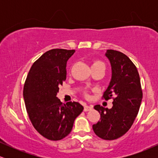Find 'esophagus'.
<instances>
[{
	"label": "esophagus",
	"mask_w": 158,
	"mask_h": 158,
	"mask_svg": "<svg viewBox=\"0 0 158 158\" xmlns=\"http://www.w3.org/2000/svg\"><path fill=\"white\" fill-rule=\"evenodd\" d=\"M93 109V106H84V111H89V110Z\"/></svg>",
	"instance_id": "obj_1"
}]
</instances>
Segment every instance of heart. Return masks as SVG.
I'll list each match as a JSON object with an SVG mask.
<instances>
[{
  "instance_id": "heart-1",
  "label": "heart",
  "mask_w": 158,
  "mask_h": 158,
  "mask_svg": "<svg viewBox=\"0 0 158 158\" xmlns=\"http://www.w3.org/2000/svg\"><path fill=\"white\" fill-rule=\"evenodd\" d=\"M99 64H102V65H104V64H103L102 61H99V60L94 61H93V63H92V67H94V66H97V65H99Z\"/></svg>"
}]
</instances>
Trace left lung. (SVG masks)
Masks as SVG:
<instances>
[{"label":"left lung","mask_w":158,"mask_h":158,"mask_svg":"<svg viewBox=\"0 0 158 158\" xmlns=\"http://www.w3.org/2000/svg\"><path fill=\"white\" fill-rule=\"evenodd\" d=\"M112 78L102 99H113L110 109L100 105L94 109L100 114V119L93 125L94 133L106 140H113L124 135L130 129L138 114L143 98L140 79L136 66L123 52L108 50Z\"/></svg>","instance_id":"obj_1"}]
</instances>
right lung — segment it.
<instances>
[{"mask_svg": "<svg viewBox=\"0 0 158 158\" xmlns=\"http://www.w3.org/2000/svg\"><path fill=\"white\" fill-rule=\"evenodd\" d=\"M75 50L52 49L32 65L23 95L29 118L35 129L50 140H60L73 128L83 110L77 102L62 103L56 97L59 86L66 80L67 61Z\"/></svg>", "mask_w": 158, "mask_h": 158, "instance_id": "obj_1", "label": "right lung"}]
</instances>
